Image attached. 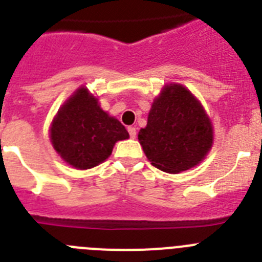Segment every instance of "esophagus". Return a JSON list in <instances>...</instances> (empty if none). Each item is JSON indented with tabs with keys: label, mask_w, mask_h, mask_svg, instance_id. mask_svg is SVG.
<instances>
[{
	"label": "esophagus",
	"mask_w": 262,
	"mask_h": 262,
	"mask_svg": "<svg viewBox=\"0 0 262 262\" xmlns=\"http://www.w3.org/2000/svg\"><path fill=\"white\" fill-rule=\"evenodd\" d=\"M128 134H129V138H133V139H135L136 136V128L135 127H128Z\"/></svg>",
	"instance_id": "34e87169"
}]
</instances>
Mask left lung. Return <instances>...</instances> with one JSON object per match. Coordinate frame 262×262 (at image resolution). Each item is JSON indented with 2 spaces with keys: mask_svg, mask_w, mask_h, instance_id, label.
<instances>
[{
  "mask_svg": "<svg viewBox=\"0 0 262 262\" xmlns=\"http://www.w3.org/2000/svg\"><path fill=\"white\" fill-rule=\"evenodd\" d=\"M138 139L156 168L179 173L205 158L213 129L195 97L180 84H169L154 100L147 127L140 129Z\"/></svg>",
  "mask_w": 262,
  "mask_h": 262,
  "instance_id": "left-lung-1",
  "label": "left lung"
}]
</instances>
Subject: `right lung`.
Segmentation results:
<instances>
[{
	"label": "right lung",
	"instance_id": "right-lung-1",
	"mask_svg": "<svg viewBox=\"0 0 262 262\" xmlns=\"http://www.w3.org/2000/svg\"><path fill=\"white\" fill-rule=\"evenodd\" d=\"M50 138L55 151L69 164L87 169L104 162L113 152L114 144L127 139L128 133L82 87L58 111Z\"/></svg>",
	"mask_w": 262,
	"mask_h": 262
}]
</instances>
